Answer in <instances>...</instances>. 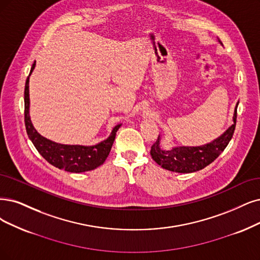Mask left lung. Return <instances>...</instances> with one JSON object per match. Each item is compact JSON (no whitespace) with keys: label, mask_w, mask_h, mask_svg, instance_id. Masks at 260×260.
Listing matches in <instances>:
<instances>
[{"label":"left lung","mask_w":260,"mask_h":260,"mask_svg":"<svg viewBox=\"0 0 260 260\" xmlns=\"http://www.w3.org/2000/svg\"><path fill=\"white\" fill-rule=\"evenodd\" d=\"M238 104L239 103H237L235 108L234 124L224 132L223 135H220L212 142L199 147L182 146L164 150L159 146L160 136H158L157 140L151 147L150 153L152 158L161 166V168L169 171L180 172V174H189V172L204 169L218 157L220 153L228 146L229 141L232 140L236 128Z\"/></svg>","instance_id":"left-lung-1"}]
</instances>
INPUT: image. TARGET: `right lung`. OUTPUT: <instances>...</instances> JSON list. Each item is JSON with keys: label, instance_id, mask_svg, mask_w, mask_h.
<instances>
[{"label": "right lung", "instance_id": "add662e5", "mask_svg": "<svg viewBox=\"0 0 260 260\" xmlns=\"http://www.w3.org/2000/svg\"><path fill=\"white\" fill-rule=\"evenodd\" d=\"M35 67V62L31 67L30 75L32 74ZM28 75L25 81L24 88V123L27 136L33 142L34 147L38 153L52 166L64 169L69 172H84L93 170L99 166L103 165L106 158L108 157L113 141L115 138V134L120 128L121 124L114 126L110 136L98 143L95 146H78V145H62L56 143L43 137L34 128L30 119V95H28Z\"/></svg>", "mask_w": 260, "mask_h": 260}]
</instances>
